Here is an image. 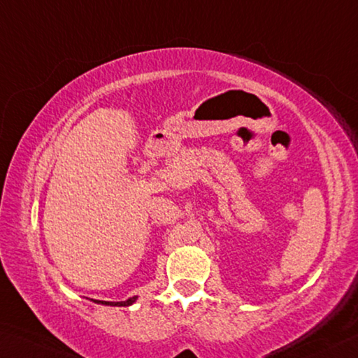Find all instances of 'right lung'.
<instances>
[{
	"label": "right lung",
	"instance_id": "obj_1",
	"mask_svg": "<svg viewBox=\"0 0 358 358\" xmlns=\"http://www.w3.org/2000/svg\"><path fill=\"white\" fill-rule=\"evenodd\" d=\"M136 300V297H130L125 300V302H105V300H94L96 303H102V305H110V306H129Z\"/></svg>",
	"mask_w": 358,
	"mask_h": 358
}]
</instances>
